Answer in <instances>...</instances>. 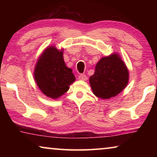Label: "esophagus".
Here are the masks:
<instances>
[{
	"label": "esophagus",
	"instance_id": "34e87169",
	"mask_svg": "<svg viewBox=\"0 0 157 157\" xmlns=\"http://www.w3.org/2000/svg\"><path fill=\"white\" fill-rule=\"evenodd\" d=\"M78 79H80V80H86V79H87L86 76L85 75H83V74H81V75H79V77H78Z\"/></svg>",
	"mask_w": 157,
	"mask_h": 157
}]
</instances>
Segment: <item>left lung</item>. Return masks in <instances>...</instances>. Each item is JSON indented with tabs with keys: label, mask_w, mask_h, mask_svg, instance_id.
<instances>
[{
	"label": "left lung",
	"mask_w": 157,
	"mask_h": 157,
	"mask_svg": "<svg viewBox=\"0 0 157 157\" xmlns=\"http://www.w3.org/2000/svg\"><path fill=\"white\" fill-rule=\"evenodd\" d=\"M128 81V69L116 53L101 58L89 78L93 93L102 99L115 97L125 88Z\"/></svg>",
	"instance_id": "8db88e82"
}]
</instances>
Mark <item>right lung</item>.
<instances>
[{"instance_id": "obj_1", "label": "right lung", "mask_w": 157, "mask_h": 157, "mask_svg": "<svg viewBox=\"0 0 157 157\" xmlns=\"http://www.w3.org/2000/svg\"><path fill=\"white\" fill-rule=\"evenodd\" d=\"M72 69L66 66L63 50L50 46L39 57L34 68V78L41 92L52 99H57L69 89L75 82Z\"/></svg>"}]
</instances>
